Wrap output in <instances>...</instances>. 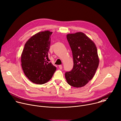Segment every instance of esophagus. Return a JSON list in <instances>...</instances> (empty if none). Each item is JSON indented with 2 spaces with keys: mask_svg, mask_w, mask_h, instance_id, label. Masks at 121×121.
<instances>
[{
  "mask_svg": "<svg viewBox=\"0 0 121 121\" xmlns=\"http://www.w3.org/2000/svg\"><path fill=\"white\" fill-rule=\"evenodd\" d=\"M59 68L60 69H62V68H63V67H62V65H59Z\"/></svg>",
  "mask_w": 121,
  "mask_h": 121,
  "instance_id": "1",
  "label": "esophagus"
}]
</instances>
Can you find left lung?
Returning <instances> with one entry per match:
<instances>
[{"mask_svg": "<svg viewBox=\"0 0 121 121\" xmlns=\"http://www.w3.org/2000/svg\"><path fill=\"white\" fill-rule=\"evenodd\" d=\"M67 40L72 52L74 65L65 73L67 83L80 88L94 77L99 64L97 49L92 41L81 32L68 34Z\"/></svg>", "mask_w": 121, "mask_h": 121, "instance_id": "left-lung-1", "label": "left lung"}]
</instances>
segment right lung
I'll list each match as a JSON object with an SVG mask.
<instances>
[{"instance_id":"1","label":"right lung","mask_w":121,"mask_h":121,"mask_svg":"<svg viewBox=\"0 0 121 121\" xmlns=\"http://www.w3.org/2000/svg\"><path fill=\"white\" fill-rule=\"evenodd\" d=\"M52 32H39L26 43L21 56L22 66L25 76L32 82L43 84L53 77L56 67L47 62Z\"/></svg>"}]
</instances>
